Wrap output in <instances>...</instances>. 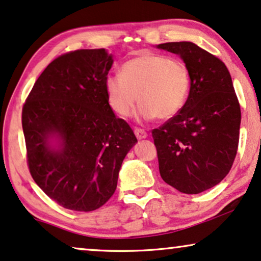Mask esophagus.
I'll use <instances>...</instances> for the list:
<instances>
[{
    "label": "esophagus",
    "mask_w": 261,
    "mask_h": 261,
    "mask_svg": "<svg viewBox=\"0 0 261 261\" xmlns=\"http://www.w3.org/2000/svg\"><path fill=\"white\" fill-rule=\"evenodd\" d=\"M134 133H135V137H137L139 140H140V139L147 138V133H146V130L142 129V128H135Z\"/></svg>",
    "instance_id": "obj_1"
}]
</instances>
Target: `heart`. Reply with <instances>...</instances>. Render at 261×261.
Instances as JSON below:
<instances>
[{"label":"heart","mask_w":261,"mask_h":261,"mask_svg":"<svg viewBox=\"0 0 261 261\" xmlns=\"http://www.w3.org/2000/svg\"><path fill=\"white\" fill-rule=\"evenodd\" d=\"M189 90L190 73L187 65L155 53L127 60L121 74H110L106 80L110 107L123 117L132 115L139 99L141 119H170L183 108Z\"/></svg>","instance_id":"b5f03b06"}]
</instances>
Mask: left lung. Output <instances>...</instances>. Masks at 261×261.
<instances>
[{"label": "left lung", "mask_w": 261, "mask_h": 261, "mask_svg": "<svg viewBox=\"0 0 261 261\" xmlns=\"http://www.w3.org/2000/svg\"><path fill=\"white\" fill-rule=\"evenodd\" d=\"M183 59L190 92L176 116L152 130L160 176L183 194H199L227 176L237 155L241 110L222 60L194 42L156 46Z\"/></svg>", "instance_id": "obj_1"}]
</instances>
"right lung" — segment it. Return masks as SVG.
I'll use <instances>...</instances> for the list:
<instances>
[{"label": "right lung", "mask_w": 261, "mask_h": 261, "mask_svg": "<svg viewBox=\"0 0 261 261\" xmlns=\"http://www.w3.org/2000/svg\"><path fill=\"white\" fill-rule=\"evenodd\" d=\"M113 56L105 48L59 56L35 82L22 108L30 172L64 208L92 212L112 197L138 140L115 116L106 91Z\"/></svg>", "instance_id": "right-lung-1"}]
</instances>
